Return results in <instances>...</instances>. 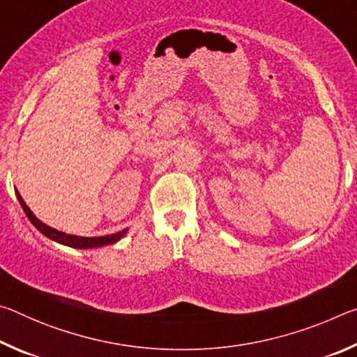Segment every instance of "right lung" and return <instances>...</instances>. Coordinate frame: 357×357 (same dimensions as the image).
<instances>
[{
	"mask_svg": "<svg viewBox=\"0 0 357 357\" xmlns=\"http://www.w3.org/2000/svg\"><path fill=\"white\" fill-rule=\"evenodd\" d=\"M15 195H17V198H19V202L22 204L23 211H25V214L29 219V222H31L33 225L38 228L42 234H44V236H47L48 239H52V241H55V243H58V244L72 247V249H96V247H102V245L118 243V241L123 239L129 231V228H126V229H121V231H118V233L105 234V236H98V238H84V236H75V234L63 233V231H59V229L48 227L47 223L39 220L38 217L33 214V211L28 208V204L25 203V200H23L22 195L17 189H15Z\"/></svg>",
	"mask_w": 357,
	"mask_h": 357,
	"instance_id": "1",
	"label": "right lung"
}]
</instances>
